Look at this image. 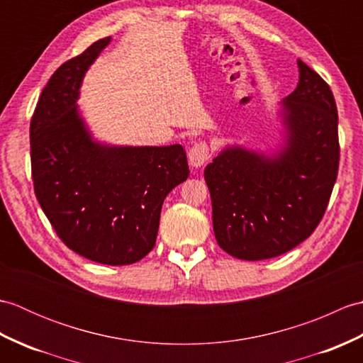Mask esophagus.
<instances>
[{"instance_id": "esophagus-1", "label": "esophagus", "mask_w": 363, "mask_h": 363, "mask_svg": "<svg viewBox=\"0 0 363 363\" xmlns=\"http://www.w3.org/2000/svg\"><path fill=\"white\" fill-rule=\"evenodd\" d=\"M211 154H209V148H207L206 142H198L191 150L189 151V164L194 168H199L203 167L207 160H209Z\"/></svg>"}]
</instances>
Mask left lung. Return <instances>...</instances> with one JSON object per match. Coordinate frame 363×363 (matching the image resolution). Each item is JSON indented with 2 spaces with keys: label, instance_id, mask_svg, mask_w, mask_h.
Instances as JSON below:
<instances>
[{
  "label": "left lung",
  "instance_id": "left-lung-1",
  "mask_svg": "<svg viewBox=\"0 0 363 363\" xmlns=\"http://www.w3.org/2000/svg\"><path fill=\"white\" fill-rule=\"evenodd\" d=\"M299 82L282 99L284 140L273 152L229 145L204 169L220 248L272 259L318 226L338 173V115L328 84L298 59Z\"/></svg>",
  "mask_w": 363,
  "mask_h": 363
}]
</instances>
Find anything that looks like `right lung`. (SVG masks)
Listing matches in <instances>:
<instances>
[{"instance_id": "right-lung-1", "label": "right lung", "mask_w": 363, "mask_h": 363, "mask_svg": "<svg viewBox=\"0 0 363 363\" xmlns=\"http://www.w3.org/2000/svg\"><path fill=\"white\" fill-rule=\"evenodd\" d=\"M112 38L60 65L30 120L34 191L60 240L104 265L143 259L159 230L162 204L189 177L186 150L98 142L76 101L89 67Z\"/></svg>"}]
</instances>
